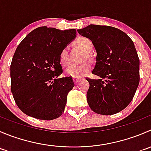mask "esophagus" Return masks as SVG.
Returning a JSON list of instances; mask_svg holds the SVG:
<instances>
[{"mask_svg": "<svg viewBox=\"0 0 151 151\" xmlns=\"http://www.w3.org/2000/svg\"><path fill=\"white\" fill-rule=\"evenodd\" d=\"M73 80H74L75 84H77V83H79V81L80 80V78H79V77H74V78H73Z\"/></svg>", "mask_w": 151, "mask_h": 151, "instance_id": "esophagus-1", "label": "esophagus"}]
</instances>
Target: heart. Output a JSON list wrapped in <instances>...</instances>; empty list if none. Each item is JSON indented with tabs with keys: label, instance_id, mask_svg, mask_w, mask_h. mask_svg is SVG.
Wrapping results in <instances>:
<instances>
[{
	"label": "heart",
	"instance_id": "obj_1",
	"mask_svg": "<svg viewBox=\"0 0 151 151\" xmlns=\"http://www.w3.org/2000/svg\"><path fill=\"white\" fill-rule=\"evenodd\" d=\"M76 44L78 47L86 53H88L92 49V43L89 39L86 37H80L76 41ZM60 60L63 65H65L68 63V48H64L60 55ZM91 68V65L89 62H84L81 64H72L65 69V73L67 76L72 77H82L87 74L88 71Z\"/></svg>",
	"mask_w": 151,
	"mask_h": 151
}]
</instances>
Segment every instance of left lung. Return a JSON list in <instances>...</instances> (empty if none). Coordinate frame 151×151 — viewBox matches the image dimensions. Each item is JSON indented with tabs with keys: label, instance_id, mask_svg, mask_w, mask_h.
<instances>
[{
	"label": "left lung",
	"instance_id": "obj_1",
	"mask_svg": "<svg viewBox=\"0 0 151 151\" xmlns=\"http://www.w3.org/2000/svg\"><path fill=\"white\" fill-rule=\"evenodd\" d=\"M91 40L96 52L92 73L98 80L87 78L89 107L96 114L112 115L126 108L139 83V59L133 40L119 29L91 24L77 30Z\"/></svg>",
	"mask_w": 151,
	"mask_h": 151
}]
</instances>
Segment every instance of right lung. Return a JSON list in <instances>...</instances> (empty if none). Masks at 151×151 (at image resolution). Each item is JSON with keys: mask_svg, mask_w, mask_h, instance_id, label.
<instances>
[{"mask_svg": "<svg viewBox=\"0 0 151 151\" xmlns=\"http://www.w3.org/2000/svg\"><path fill=\"white\" fill-rule=\"evenodd\" d=\"M76 29L41 26L28 34L17 46L10 65L11 91L18 108L28 116L52 120L62 115L72 77L63 72L60 55L76 37Z\"/></svg>", "mask_w": 151, "mask_h": 151, "instance_id": "add662e5", "label": "right lung"}]
</instances>
